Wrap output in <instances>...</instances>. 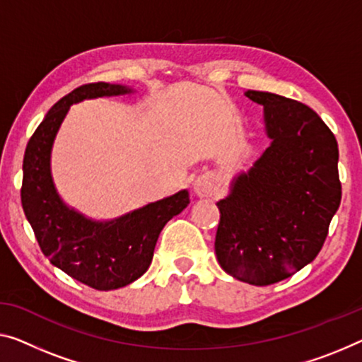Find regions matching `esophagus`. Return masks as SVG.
Segmentation results:
<instances>
[{
    "instance_id": "obj_1",
    "label": "esophagus",
    "mask_w": 362,
    "mask_h": 362,
    "mask_svg": "<svg viewBox=\"0 0 362 362\" xmlns=\"http://www.w3.org/2000/svg\"><path fill=\"white\" fill-rule=\"evenodd\" d=\"M193 192H195V195L199 198H206L214 195L216 185L213 180L208 179V177H202V179H198L193 183Z\"/></svg>"
}]
</instances>
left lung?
<instances>
[{
    "label": "left lung",
    "mask_w": 362,
    "mask_h": 362,
    "mask_svg": "<svg viewBox=\"0 0 362 362\" xmlns=\"http://www.w3.org/2000/svg\"><path fill=\"white\" fill-rule=\"evenodd\" d=\"M263 105L269 146L219 199L214 250L240 281L268 286L319 255L341 202L338 143L322 118L298 100L247 90Z\"/></svg>",
    "instance_id": "obj_1"
}]
</instances>
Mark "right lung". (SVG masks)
Returning <instances> with one entry per match:
<instances>
[{
	"label": "right lung",
	"instance_id": "1",
	"mask_svg": "<svg viewBox=\"0 0 362 362\" xmlns=\"http://www.w3.org/2000/svg\"><path fill=\"white\" fill-rule=\"evenodd\" d=\"M133 88L95 83L57 102L32 134L23 164L21 199L37 242L52 265L99 291L136 281L146 273L164 226L190 203L188 190L133 209L120 218L97 221L68 206L52 175V149L69 107L86 99L127 95Z\"/></svg>",
	"mask_w": 362,
	"mask_h": 362
}]
</instances>
